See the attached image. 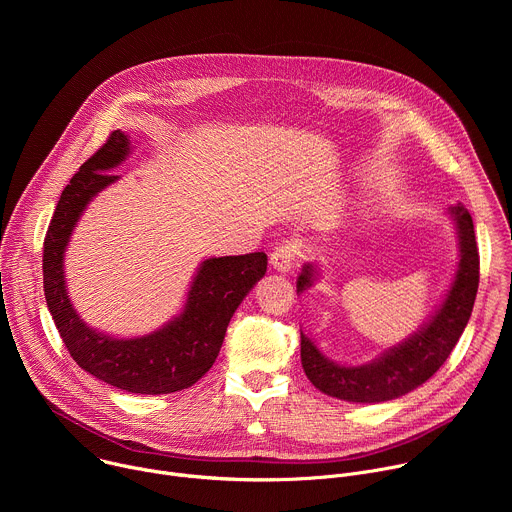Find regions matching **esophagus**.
Instances as JSON below:
<instances>
[{
    "instance_id": "34e87169",
    "label": "esophagus",
    "mask_w": 512,
    "mask_h": 512,
    "mask_svg": "<svg viewBox=\"0 0 512 512\" xmlns=\"http://www.w3.org/2000/svg\"><path fill=\"white\" fill-rule=\"evenodd\" d=\"M298 255H300V247L296 243H281L279 247L273 249L271 253V265L277 269V271H289L291 267L296 265L298 261Z\"/></svg>"
}]
</instances>
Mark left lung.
<instances>
[{
  "mask_svg": "<svg viewBox=\"0 0 512 512\" xmlns=\"http://www.w3.org/2000/svg\"><path fill=\"white\" fill-rule=\"evenodd\" d=\"M450 214L460 237V265L444 304L421 330L360 367L332 362L302 332V367L316 389L352 403L391 401L423 385L446 362L470 320L480 281L472 216L462 204L452 206ZM314 277V265H304L298 277V294L312 285Z\"/></svg>",
  "mask_w": 512,
  "mask_h": 512,
  "instance_id": "8db88e82",
  "label": "left lung"
}]
</instances>
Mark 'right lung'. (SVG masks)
Returning <instances> with one entry per match:
<instances>
[{"label":"right lung","instance_id":"add662e5","mask_svg":"<svg viewBox=\"0 0 512 512\" xmlns=\"http://www.w3.org/2000/svg\"><path fill=\"white\" fill-rule=\"evenodd\" d=\"M127 154L129 137L117 129L62 190L44 239V296L62 342L83 371L127 393L166 395L192 387L212 367L235 310L267 271V255L202 261L182 314L154 334L113 338L89 328L66 294L64 251L93 196L119 180L109 170Z\"/></svg>","mask_w":512,"mask_h":512}]
</instances>
